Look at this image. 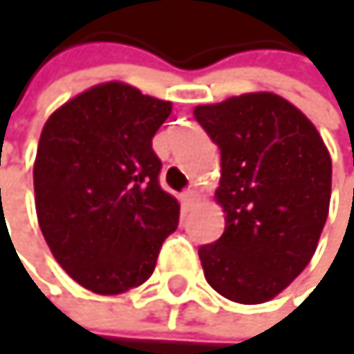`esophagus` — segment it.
<instances>
[{"label":"esophagus","mask_w":354,"mask_h":354,"mask_svg":"<svg viewBox=\"0 0 354 354\" xmlns=\"http://www.w3.org/2000/svg\"><path fill=\"white\" fill-rule=\"evenodd\" d=\"M199 199V191L197 189H189V191H185L183 193V203L189 208V206H193V203Z\"/></svg>","instance_id":"34e87169"}]
</instances>
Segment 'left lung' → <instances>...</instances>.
I'll list each match as a JSON object with an SVG mask.
<instances>
[{
  "label": "left lung",
  "mask_w": 354,
  "mask_h": 354,
  "mask_svg": "<svg viewBox=\"0 0 354 354\" xmlns=\"http://www.w3.org/2000/svg\"><path fill=\"white\" fill-rule=\"evenodd\" d=\"M193 114L221 148L225 231L199 248L203 274L231 301H270L317 250L331 199L329 151L306 114L274 93H246Z\"/></svg>",
  "instance_id": "8db88e82"
}]
</instances>
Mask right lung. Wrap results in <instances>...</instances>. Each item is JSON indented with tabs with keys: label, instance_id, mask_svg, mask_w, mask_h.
<instances>
[{
	"label": "right lung",
	"instance_id": "right-lung-1",
	"mask_svg": "<svg viewBox=\"0 0 354 354\" xmlns=\"http://www.w3.org/2000/svg\"><path fill=\"white\" fill-rule=\"evenodd\" d=\"M171 104L97 84L50 114L33 165L35 212L57 263L84 289L118 295L151 278L180 206L153 151Z\"/></svg>",
	"mask_w": 354,
	"mask_h": 354
}]
</instances>
